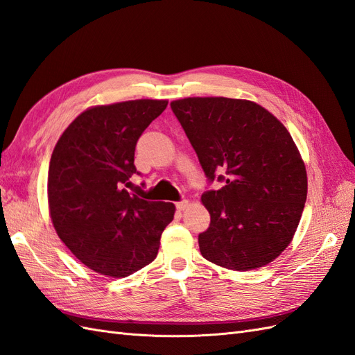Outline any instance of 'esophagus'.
Masks as SVG:
<instances>
[{
    "instance_id": "obj_1",
    "label": "esophagus",
    "mask_w": 355,
    "mask_h": 355,
    "mask_svg": "<svg viewBox=\"0 0 355 355\" xmlns=\"http://www.w3.org/2000/svg\"><path fill=\"white\" fill-rule=\"evenodd\" d=\"M189 205H190L189 200H181V202H178V204H177V209L178 211H186L189 208Z\"/></svg>"
}]
</instances>
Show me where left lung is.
<instances>
[{"label": "left lung", "mask_w": 355, "mask_h": 355, "mask_svg": "<svg viewBox=\"0 0 355 355\" xmlns=\"http://www.w3.org/2000/svg\"><path fill=\"white\" fill-rule=\"evenodd\" d=\"M171 108L209 180L226 183L202 195L211 217L199 235L200 254L232 270L266 266L296 234L308 175L287 128L248 99L193 96Z\"/></svg>", "instance_id": "obj_1"}]
</instances>
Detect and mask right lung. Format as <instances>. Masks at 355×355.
Segmentation results:
<instances>
[{
  "mask_svg": "<svg viewBox=\"0 0 355 355\" xmlns=\"http://www.w3.org/2000/svg\"><path fill=\"white\" fill-rule=\"evenodd\" d=\"M166 105V99H134L89 107L68 125L50 157L47 200L56 234L103 275L125 278L150 265L174 218V204L126 190L137 172V141Z\"/></svg>",
  "mask_w": 355,
  "mask_h": 355,
  "instance_id": "right-lung-1",
  "label": "right lung"
}]
</instances>
